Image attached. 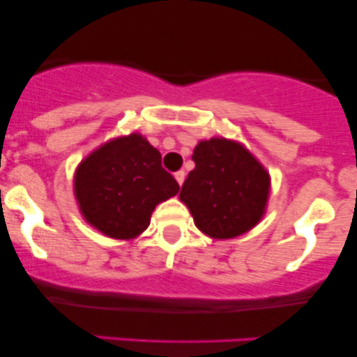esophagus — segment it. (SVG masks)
Returning a JSON list of instances; mask_svg holds the SVG:
<instances>
[{"label":"esophagus","mask_w":357,"mask_h":357,"mask_svg":"<svg viewBox=\"0 0 357 357\" xmlns=\"http://www.w3.org/2000/svg\"><path fill=\"white\" fill-rule=\"evenodd\" d=\"M174 178H176V181H178L179 186H181V184L184 183V178H186V173H184V171H178V173H174Z\"/></svg>","instance_id":"obj_1"}]
</instances>
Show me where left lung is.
<instances>
[{
    "mask_svg": "<svg viewBox=\"0 0 357 357\" xmlns=\"http://www.w3.org/2000/svg\"><path fill=\"white\" fill-rule=\"evenodd\" d=\"M179 199L195 225L211 238H233L252 230L265 213L270 178L238 142L223 137L202 141L192 153Z\"/></svg>",
    "mask_w": 357,
    "mask_h": 357,
    "instance_id": "obj_1",
    "label": "left lung"
}]
</instances>
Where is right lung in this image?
<instances>
[{
	"label": "right lung",
	"instance_id": "right-lung-1",
	"mask_svg": "<svg viewBox=\"0 0 357 357\" xmlns=\"http://www.w3.org/2000/svg\"><path fill=\"white\" fill-rule=\"evenodd\" d=\"M179 191L161 154L141 134L114 139L77 167L75 196L84 218L117 240L141 235L155 204Z\"/></svg>",
	"mask_w": 357,
	"mask_h": 357
}]
</instances>
